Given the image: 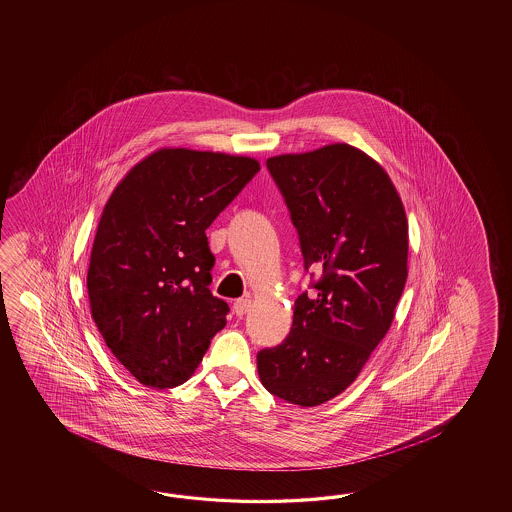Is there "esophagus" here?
Instances as JSON below:
<instances>
[{"instance_id":"esophagus-1","label":"esophagus","mask_w":512,"mask_h":512,"mask_svg":"<svg viewBox=\"0 0 512 512\" xmlns=\"http://www.w3.org/2000/svg\"><path fill=\"white\" fill-rule=\"evenodd\" d=\"M251 309V298H240L234 302V313L236 316H243Z\"/></svg>"}]
</instances>
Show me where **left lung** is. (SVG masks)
Instances as JSON below:
<instances>
[{
    "mask_svg": "<svg viewBox=\"0 0 512 512\" xmlns=\"http://www.w3.org/2000/svg\"><path fill=\"white\" fill-rule=\"evenodd\" d=\"M300 236L305 269L322 271L294 302L293 327L258 353L260 381L302 408L359 377L392 326L408 276V219L390 175L346 142L267 159Z\"/></svg>",
    "mask_w": 512,
    "mask_h": 512,
    "instance_id": "left-lung-1",
    "label": "left lung"
}]
</instances>
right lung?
I'll list each match as a JSON object with an SVG mask.
<instances>
[{
    "mask_svg": "<svg viewBox=\"0 0 512 512\" xmlns=\"http://www.w3.org/2000/svg\"><path fill=\"white\" fill-rule=\"evenodd\" d=\"M258 170L245 155L161 148L109 196L87 269L91 316L144 386L188 381L227 324L229 305L208 289L205 230Z\"/></svg>",
    "mask_w": 512,
    "mask_h": 512,
    "instance_id": "add662e5",
    "label": "right lung"
}]
</instances>
